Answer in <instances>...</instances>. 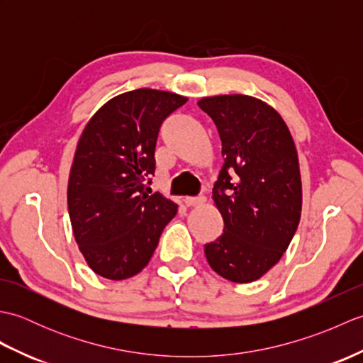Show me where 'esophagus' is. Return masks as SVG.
<instances>
[{
    "mask_svg": "<svg viewBox=\"0 0 363 363\" xmlns=\"http://www.w3.org/2000/svg\"><path fill=\"white\" fill-rule=\"evenodd\" d=\"M206 196H189V198H186V204L189 206V207H199V206H203V204H206Z\"/></svg>",
    "mask_w": 363,
    "mask_h": 363,
    "instance_id": "obj_1",
    "label": "esophagus"
}]
</instances>
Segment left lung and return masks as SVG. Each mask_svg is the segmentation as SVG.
Listing matches in <instances>:
<instances>
[{"label":"left lung","mask_w":363,"mask_h":363,"mask_svg":"<svg viewBox=\"0 0 363 363\" xmlns=\"http://www.w3.org/2000/svg\"><path fill=\"white\" fill-rule=\"evenodd\" d=\"M225 157L212 199L223 234L204 245L206 259L228 281L248 284L272 269L295 235L303 184L295 142L273 106L250 95L204 96Z\"/></svg>","instance_id":"1"}]
</instances>
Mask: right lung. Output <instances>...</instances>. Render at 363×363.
<instances>
[{
    "label": "right lung",
    "mask_w": 363,
    "mask_h": 363,
    "mask_svg": "<svg viewBox=\"0 0 363 363\" xmlns=\"http://www.w3.org/2000/svg\"><path fill=\"white\" fill-rule=\"evenodd\" d=\"M187 96L137 89L91 115L76 146L67 203L74 240L91 272L123 281L148 265L177 204L152 194L159 128Z\"/></svg>",
    "instance_id": "1"
}]
</instances>
